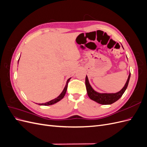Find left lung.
<instances>
[{"label": "left lung", "mask_w": 147, "mask_h": 147, "mask_svg": "<svg viewBox=\"0 0 147 147\" xmlns=\"http://www.w3.org/2000/svg\"><path fill=\"white\" fill-rule=\"evenodd\" d=\"M130 77H131V73L129 74V75L128 78L127 80L125 85L124 86V87L119 91L116 93H100L98 92H96V91L93 90V88L90 85L88 77L86 75V79H85V84H86L88 96L91 100H94L100 104H102V105L112 104L114 103V102L117 101L120 97L123 96L124 92H125L126 88L127 87L129 82Z\"/></svg>", "instance_id": "obj_1"}]
</instances>
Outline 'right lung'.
Wrapping results in <instances>:
<instances>
[{
  "instance_id": "obj_1",
  "label": "right lung",
  "mask_w": 147,
  "mask_h": 147,
  "mask_svg": "<svg viewBox=\"0 0 147 147\" xmlns=\"http://www.w3.org/2000/svg\"><path fill=\"white\" fill-rule=\"evenodd\" d=\"M18 61H19V60H18ZM70 78H69V79L67 80V82H66L65 86L64 87L63 92H62L61 93V94H60L58 97H56V98H55V99H53V100H50V101L46 102V103H44V104H38V105H53V104H56V102H59V100H61L63 98V97H64V96H65V94L66 91H67V89L68 83H69V82L70 81Z\"/></svg>"
}]
</instances>
